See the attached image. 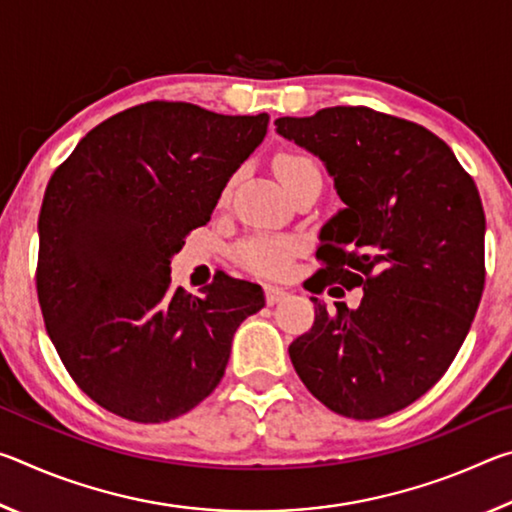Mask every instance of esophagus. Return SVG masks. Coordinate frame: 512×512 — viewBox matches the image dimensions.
Wrapping results in <instances>:
<instances>
[{
  "instance_id": "34e87169",
  "label": "esophagus",
  "mask_w": 512,
  "mask_h": 512,
  "mask_svg": "<svg viewBox=\"0 0 512 512\" xmlns=\"http://www.w3.org/2000/svg\"><path fill=\"white\" fill-rule=\"evenodd\" d=\"M266 302L268 305H277V302L287 298V291L280 289V287H273V284H266Z\"/></svg>"
}]
</instances>
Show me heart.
<instances>
[{"label": "heart", "instance_id": "1", "mask_svg": "<svg viewBox=\"0 0 512 512\" xmlns=\"http://www.w3.org/2000/svg\"><path fill=\"white\" fill-rule=\"evenodd\" d=\"M273 167L287 189L305 173L318 171L316 162L302 153H280ZM293 250H296V244L287 237H248L237 246V259L255 273L280 275L287 271Z\"/></svg>", "mask_w": 512, "mask_h": 512}]
</instances>
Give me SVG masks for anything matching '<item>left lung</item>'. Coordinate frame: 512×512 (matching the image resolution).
Instances as JSON below:
<instances>
[{
    "label": "left lung",
    "mask_w": 512,
    "mask_h": 512,
    "mask_svg": "<svg viewBox=\"0 0 512 512\" xmlns=\"http://www.w3.org/2000/svg\"><path fill=\"white\" fill-rule=\"evenodd\" d=\"M275 126L325 162L345 205L320 230L318 287L363 289L357 309L311 298L291 363L327 409L384 418L427 393L470 332L485 282L479 189L440 137L384 112L336 106Z\"/></svg>",
    "instance_id": "obj_1"
}]
</instances>
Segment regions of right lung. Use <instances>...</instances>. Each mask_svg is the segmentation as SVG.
Wrapping results in <instances>:
<instances>
[{
  "label": "right lung",
  "instance_id": "right-lung-1",
  "mask_svg": "<svg viewBox=\"0 0 512 512\" xmlns=\"http://www.w3.org/2000/svg\"><path fill=\"white\" fill-rule=\"evenodd\" d=\"M268 115L149 101L101 121L51 176L38 235V300L81 391L133 422H167L210 395L232 336L264 307L259 284L216 273L192 296L171 257L210 221L262 144Z\"/></svg>",
  "mask_w": 512,
  "mask_h": 512
}]
</instances>
